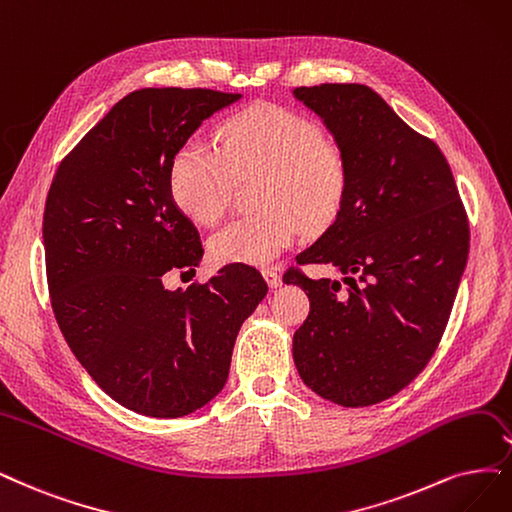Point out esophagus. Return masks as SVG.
<instances>
[{"label": "esophagus", "mask_w": 512, "mask_h": 512, "mask_svg": "<svg viewBox=\"0 0 512 512\" xmlns=\"http://www.w3.org/2000/svg\"><path fill=\"white\" fill-rule=\"evenodd\" d=\"M261 274H263V278H266V282H268L272 289H278L282 285V278H280V274L276 270L268 268V270H263Z\"/></svg>", "instance_id": "esophagus-1"}]
</instances>
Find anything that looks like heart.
I'll use <instances>...</instances> for the list:
<instances>
[{"instance_id":"obj_1","label":"heart","mask_w":512,"mask_h":512,"mask_svg":"<svg viewBox=\"0 0 512 512\" xmlns=\"http://www.w3.org/2000/svg\"><path fill=\"white\" fill-rule=\"evenodd\" d=\"M219 147L189 137L170 164V196L200 225L217 223L230 204L236 179L263 175V211L227 223L211 240L217 263L268 266L297 238L327 227L348 194V158L304 113L261 103L227 118Z\"/></svg>"}]
</instances>
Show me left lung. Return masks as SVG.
Masks as SVG:
<instances>
[{
  "label": "left lung",
  "mask_w": 512,
  "mask_h": 512,
  "mask_svg": "<svg viewBox=\"0 0 512 512\" xmlns=\"http://www.w3.org/2000/svg\"><path fill=\"white\" fill-rule=\"evenodd\" d=\"M348 158V194L297 266L327 263L344 280H282L310 299L293 335L301 380L342 407L382 403L437 350L468 259L464 204L443 151L363 84L293 90Z\"/></svg>",
  "instance_id": "left-lung-1"
}]
</instances>
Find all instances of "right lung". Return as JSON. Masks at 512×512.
I'll return each mask as SVG.
<instances>
[{
    "label": "right lung",
    "instance_id": "right-lung-1",
    "mask_svg": "<svg viewBox=\"0 0 512 512\" xmlns=\"http://www.w3.org/2000/svg\"><path fill=\"white\" fill-rule=\"evenodd\" d=\"M238 99L211 88L126 94L61 160L46 198V278L65 342L113 401L151 418L215 399L236 335L268 293L240 263L185 291L162 285L170 270L196 274L204 253L170 196V164Z\"/></svg>",
    "mask_w": 512,
    "mask_h": 512
}]
</instances>
